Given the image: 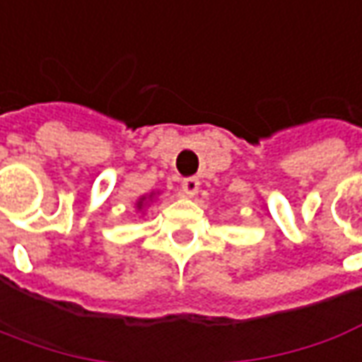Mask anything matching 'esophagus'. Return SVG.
I'll list each match as a JSON object with an SVG mask.
<instances>
[{"label": "esophagus", "instance_id": "34e87169", "mask_svg": "<svg viewBox=\"0 0 362 362\" xmlns=\"http://www.w3.org/2000/svg\"><path fill=\"white\" fill-rule=\"evenodd\" d=\"M199 189H201V183H199L197 177H187V179H183V183H181V193H183V197H195L199 193Z\"/></svg>", "mask_w": 362, "mask_h": 362}]
</instances>
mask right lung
Listing matches in <instances>:
<instances>
[{"mask_svg": "<svg viewBox=\"0 0 362 362\" xmlns=\"http://www.w3.org/2000/svg\"><path fill=\"white\" fill-rule=\"evenodd\" d=\"M156 199L157 193H153V191H151L149 195H141L138 201H136V211H138V213H146V209H148L151 203H156Z\"/></svg>", "mask_w": 362, "mask_h": 362, "instance_id": "right-lung-1", "label": "right lung"}]
</instances>
